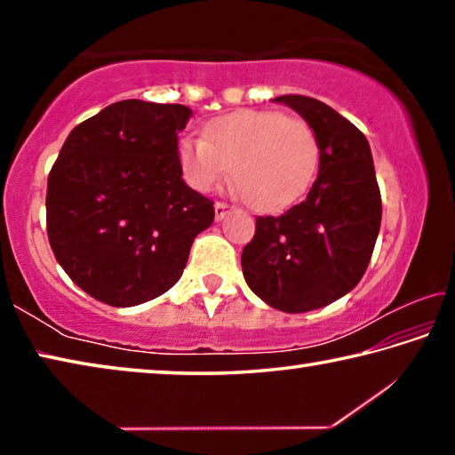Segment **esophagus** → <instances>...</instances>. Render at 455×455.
Here are the masks:
<instances>
[{
	"mask_svg": "<svg viewBox=\"0 0 455 455\" xmlns=\"http://www.w3.org/2000/svg\"><path fill=\"white\" fill-rule=\"evenodd\" d=\"M227 212H228V204L227 203H214V217H217V220H222L227 217Z\"/></svg>",
	"mask_w": 455,
	"mask_h": 455,
	"instance_id": "esophagus-1",
	"label": "esophagus"
}]
</instances>
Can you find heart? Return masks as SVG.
<instances>
[{"label":"heart","mask_w":455,"mask_h":455,"mask_svg":"<svg viewBox=\"0 0 455 455\" xmlns=\"http://www.w3.org/2000/svg\"><path fill=\"white\" fill-rule=\"evenodd\" d=\"M184 180L209 192L233 168L236 188L259 211L283 209L309 190L319 140L309 122L273 110H238L214 120L204 138L179 144Z\"/></svg>","instance_id":"obj_1"}]
</instances>
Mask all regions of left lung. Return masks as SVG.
I'll return each instance as SVG.
<instances>
[{
    "instance_id": "1",
    "label": "left lung",
    "mask_w": 455,
    "mask_h": 455,
    "mask_svg": "<svg viewBox=\"0 0 455 455\" xmlns=\"http://www.w3.org/2000/svg\"><path fill=\"white\" fill-rule=\"evenodd\" d=\"M319 140V174L309 195L279 217H257L243 249L251 291L273 309L307 313L337 301L361 281L381 227V195L367 138L333 108L279 96Z\"/></svg>"
}]
</instances>
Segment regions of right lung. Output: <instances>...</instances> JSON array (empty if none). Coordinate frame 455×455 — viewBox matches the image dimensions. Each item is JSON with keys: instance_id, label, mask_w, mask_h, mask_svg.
Listing matches in <instances>:
<instances>
[{"instance_id": "add662e5", "label": "right lung", "mask_w": 455, "mask_h": 455, "mask_svg": "<svg viewBox=\"0 0 455 455\" xmlns=\"http://www.w3.org/2000/svg\"><path fill=\"white\" fill-rule=\"evenodd\" d=\"M182 104L122 100L68 134L45 195L50 246L68 276L112 307L152 301L180 279L212 200L182 180Z\"/></svg>"}]
</instances>
